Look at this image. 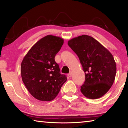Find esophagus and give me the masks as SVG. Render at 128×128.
<instances>
[{
  "mask_svg": "<svg viewBox=\"0 0 128 128\" xmlns=\"http://www.w3.org/2000/svg\"><path fill=\"white\" fill-rule=\"evenodd\" d=\"M68 76L69 77H71V76H72V72H70L69 73H68Z\"/></svg>",
  "mask_w": 128,
  "mask_h": 128,
  "instance_id": "obj_1",
  "label": "esophagus"
}]
</instances>
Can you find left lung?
I'll return each instance as SVG.
<instances>
[{"instance_id": "left-lung-1", "label": "left lung", "mask_w": 128, "mask_h": 128, "mask_svg": "<svg viewBox=\"0 0 128 128\" xmlns=\"http://www.w3.org/2000/svg\"><path fill=\"white\" fill-rule=\"evenodd\" d=\"M68 44L77 54L85 73L81 92L86 98L92 99L103 96L111 88L115 78L116 64L113 55L89 36L71 39Z\"/></svg>"}]
</instances>
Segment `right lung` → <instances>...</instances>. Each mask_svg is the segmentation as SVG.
Instances as JSON below:
<instances>
[{"label": "right lung", "mask_w": 128, "mask_h": 128, "mask_svg": "<svg viewBox=\"0 0 128 128\" xmlns=\"http://www.w3.org/2000/svg\"><path fill=\"white\" fill-rule=\"evenodd\" d=\"M63 43V39L59 36H44L34 44L21 62L22 81L30 94L38 100H53L67 80L55 61Z\"/></svg>", "instance_id": "obj_1"}]
</instances>
